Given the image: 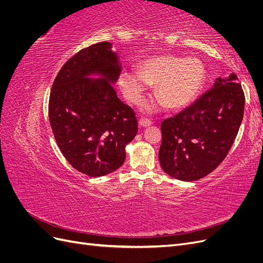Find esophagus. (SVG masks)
<instances>
[{"label": "esophagus", "mask_w": 263, "mask_h": 263, "mask_svg": "<svg viewBox=\"0 0 263 263\" xmlns=\"http://www.w3.org/2000/svg\"><path fill=\"white\" fill-rule=\"evenodd\" d=\"M151 124H153V122H151L150 119H148V118H140L139 119V126L140 127H147V126H150Z\"/></svg>", "instance_id": "1"}]
</instances>
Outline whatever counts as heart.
<instances>
[{
	"label": "heart",
	"instance_id": "b5f03b06",
	"mask_svg": "<svg viewBox=\"0 0 263 263\" xmlns=\"http://www.w3.org/2000/svg\"><path fill=\"white\" fill-rule=\"evenodd\" d=\"M119 85L126 99L138 103L149 84H157V95L170 108L189 105L201 92L205 71L196 59L176 55H153L138 65V71L126 70L119 76ZM148 108L153 105H147Z\"/></svg>",
	"mask_w": 263,
	"mask_h": 263
}]
</instances>
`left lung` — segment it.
<instances>
[{
  "label": "left lung",
  "instance_id": "1",
  "mask_svg": "<svg viewBox=\"0 0 263 263\" xmlns=\"http://www.w3.org/2000/svg\"><path fill=\"white\" fill-rule=\"evenodd\" d=\"M245 94L238 78H218L200 99L161 124L159 161L181 181L208 176L232 148L243 117Z\"/></svg>",
  "mask_w": 263,
  "mask_h": 263
}]
</instances>
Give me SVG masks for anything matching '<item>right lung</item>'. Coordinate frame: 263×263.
Listing matches in <instances>:
<instances>
[{"mask_svg": "<svg viewBox=\"0 0 263 263\" xmlns=\"http://www.w3.org/2000/svg\"><path fill=\"white\" fill-rule=\"evenodd\" d=\"M110 48L103 42L77 52L59 70L49 97V122L60 151L76 170L93 178L124 163L125 147L138 132L133 108L114 90L121 66ZM93 73L102 78L93 81Z\"/></svg>", "mask_w": 263, "mask_h": 263, "instance_id": "add662e5", "label": "right lung"}]
</instances>
